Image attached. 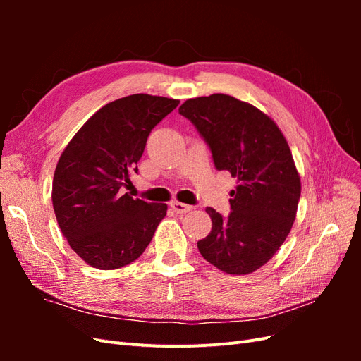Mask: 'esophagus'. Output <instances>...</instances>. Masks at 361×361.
Returning <instances> with one entry per match:
<instances>
[{
	"label": "esophagus",
	"mask_w": 361,
	"mask_h": 361,
	"mask_svg": "<svg viewBox=\"0 0 361 361\" xmlns=\"http://www.w3.org/2000/svg\"><path fill=\"white\" fill-rule=\"evenodd\" d=\"M170 206H171V209L176 212V214H187L188 211H191L192 209V206H190V204H185V203H180V202H178V200H174V202H171L170 203Z\"/></svg>",
	"instance_id": "34e87169"
}]
</instances>
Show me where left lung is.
<instances>
[{"label":"left lung","mask_w":361,"mask_h":361,"mask_svg":"<svg viewBox=\"0 0 361 361\" xmlns=\"http://www.w3.org/2000/svg\"><path fill=\"white\" fill-rule=\"evenodd\" d=\"M179 113L209 145L216 170L238 183L227 220L206 209L212 231L199 251L227 274H251L277 253L297 216L301 180L288 141L268 114L228 94L194 97Z\"/></svg>","instance_id":"left-lung-1"}]
</instances>
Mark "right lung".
<instances>
[{
	"instance_id": "add662e5",
	"label": "right lung",
	"mask_w": 361,
	"mask_h": 361,
	"mask_svg": "<svg viewBox=\"0 0 361 361\" xmlns=\"http://www.w3.org/2000/svg\"><path fill=\"white\" fill-rule=\"evenodd\" d=\"M178 99L145 93L97 110L64 147L52 180V206L71 248L87 265L117 269L137 260L167 215L166 203L120 191L137 173L146 141Z\"/></svg>"
}]
</instances>
